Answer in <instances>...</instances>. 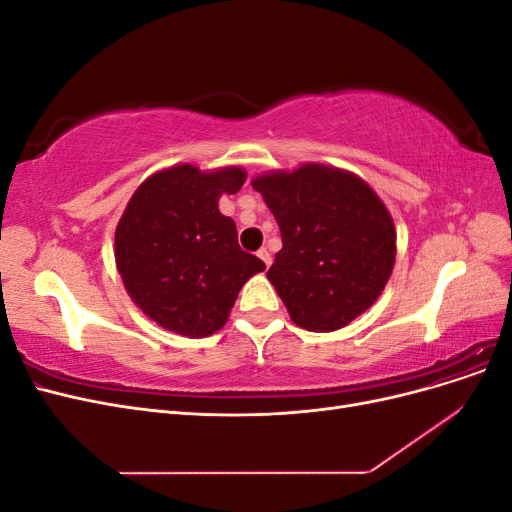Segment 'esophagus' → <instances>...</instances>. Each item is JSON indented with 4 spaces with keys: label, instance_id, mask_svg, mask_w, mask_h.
<instances>
[{
    "label": "esophagus",
    "instance_id": "34e87169",
    "mask_svg": "<svg viewBox=\"0 0 512 512\" xmlns=\"http://www.w3.org/2000/svg\"><path fill=\"white\" fill-rule=\"evenodd\" d=\"M258 258H260L262 262H265V265H267V267L271 265V254L267 252V247H262V250H258Z\"/></svg>",
    "mask_w": 512,
    "mask_h": 512
}]
</instances>
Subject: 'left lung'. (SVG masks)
Masks as SVG:
<instances>
[{"label": "left lung", "mask_w": 512, "mask_h": 512, "mask_svg": "<svg viewBox=\"0 0 512 512\" xmlns=\"http://www.w3.org/2000/svg\"><path fill=\"white\" fill-rule=\"evenodd\" d=\"M282 232L267 271L292 322L329 333L376 303L393 273L397 235L389 209L348 170L303 164L252 179Z\"/></svg>", "instance_id": "1"}]
</instances>
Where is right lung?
Masks as SVG:
<instances>
[{"label":"right lung","instance_id":"add662e5","mask_svg":"<svg viewBox=\"0 0 512 512\" xmlns=\"http://www.w3.org/2000/svg\"><path fill=\"white\" fill-rule=\"evenodd\" d=\"M245 170L205 173L177 164L147 177L115 230L117 271L130 299L166 331L209 337L220 331L239 290L265 262L243 252L220 196L237 194Z\"/></svg>","mask_w":512,"mask_h":512}]
</instances>
